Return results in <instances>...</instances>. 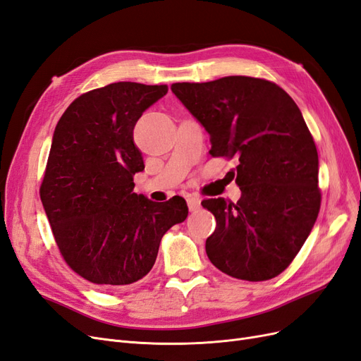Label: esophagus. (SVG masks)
<instances>
[{
	"label": "esophagus",
	"mask_w": 361,
	"mask_h": 361,
	"mask_svg": "<svg viewBox=\"0 0 361 361\" xmlns=\"http://www.w3.org/2000/svg\"><path fill=\"white\" fill-rule=\"evenodd\" d=\"M188 207H189L190 212L200 210L201 200H200V197H197V196H189V197H188Z\"/></svg>",
	"instance_id": "esophagus-1"
}]
</instances>
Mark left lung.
<instances>
[{
	"mask_svg": "<svg viewBox=\"0 0 361 361\" xmlns=\"http://www.w3.org/2000/svg\"><path fill=\"white\" fill-rule=\"evenodd\" d=\"M171 90L210 135V154L240 161L237 204L224 197L202 201L217 220L205 241L208 259L241 281L281 274L321 207L318 151L301 111L281 87L258 78L178 82Z\"/></svg>",
	"mask_w": 361,
	"mask_h": 361,
	"instance_id": "left-lung-1",
	"label": "left lung"
}]
</instances>
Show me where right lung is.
<instances>
[{
  "label": "right lung",
  "mask_w": 361,
  "mask_h": 361,
  "mask_svg": "<svg viewBox=\"0 0 361 361\" xmlns=\"http://www.w3.org/2000/svg\"><path fill=\"white\" fill-rule=\"evenodd\" d=\"M166 92V85L109 84L79 96L55 127L42 204L64 261L103 289L145 277L161 237L189 214L181 196L154 202L133 193V176L145 168L135 124Z\"/></svg>",
  "instance_id": "right-lung-1"
}]
</instances>
